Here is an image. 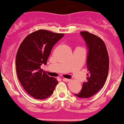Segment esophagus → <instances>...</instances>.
<instances>
[{"label":"esophagus","instance_id":"34e87169","mask_svg":"<svg viewBox=\"0 0 124 124\" xmlns=\"http://www.w3.org/2000/svg\"><path fill=\"white\" fill-rule=\"evenodd\" d=\"M62 80H64V81H65V82H68V81H70V79H68V78H64Z\"/></svg>","mask_w":124,"mask_h":124}]
</instances>
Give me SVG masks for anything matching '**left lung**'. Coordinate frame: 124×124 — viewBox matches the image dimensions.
I'll use <instances>...</instances> for the list:
<instances>
[{"instance_id": "8db88e82", "label": "left lung", "mask_w": 124, "mask_h": 124, "mask_svg": "<svg viewBox=\"0 0 124 124\" xmlns=\"http://www.w3.org/2000/svg\"><path fill=\"white\" fill-rule=\"evenodd\" d=\"M80 35L88 48L86 67L89 73L80 92L74 95L79 98H89L105 85L109 72V56L105 44L101 38L87 31H81Z\"/></svg>"}]
</instances>
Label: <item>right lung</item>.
I'll use <instances>...</instances> for the list:
<instances>
[{
    "mask_svg": "<svg viewBox=\"0 0 124 124\" xmlns=\"http://www.w3.org/2000/svg\"><path fill=\"white\" fill-rule=\"evenodd\" d=\"M64 35L40 29L27 35L18 49L17 77L26 92L35 99L49 97L58 83L55 78L46 74L41 66L47 64L52 47Z\"/></svg>",
    "mask_w": 124,
    "mask_h": 124,
    "instance_id": "add662e5",
    "label": "right lung"
}]
</instances>
